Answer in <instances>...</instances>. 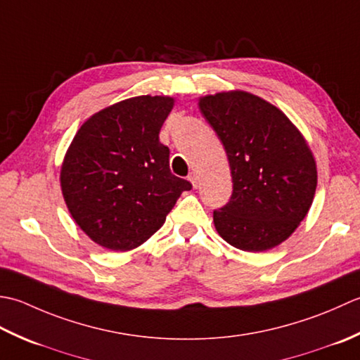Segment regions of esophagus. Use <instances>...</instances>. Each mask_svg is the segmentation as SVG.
<instances>
[{"label": "esophagus", "instance_id": "1", "mask_svg": "<svg viewBox=\"0 0 360 360\" xmlns=\"http://www.w3.org/2000/svg\"><path fill=\"white\" fill-rule=\"evenodd\" d=\"M188 179H189V181H191V183H193V186H194V188H197V181H199V175H197V172H195V171L189 172Z\"/></svg>", "mask_w": 360, "mask_h": 360}]
</instances>
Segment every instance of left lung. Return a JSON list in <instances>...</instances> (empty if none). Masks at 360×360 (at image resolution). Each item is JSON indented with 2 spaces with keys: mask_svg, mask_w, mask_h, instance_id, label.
<instances>
[{
  "mask_svg": "<svg viewBox=\"0 0 360 360\" xmlns=\"http://www.w3.org/2000/svg\"><path fill=\"white\" fill-rule=\"evenodd\" d=\"M200 112L229 157L233 193L212 219L230 245L264 252L306 217L317 169L304 138L281 110L245 91L200 99Z\"/></svg>",
  "mask_w": 360,
  "mask_h": 360,
  "instance_id": "1",
  "label": "left lung"
}]
</instances>
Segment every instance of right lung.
Listing matches in <instances>:
<instances>
[{"label":"right lung","mask_w":360,"mask_h":360,"mask_svg":"<svg viewBox=\"0 0 360 360\" xmlns=\"http://www.w3.org/2000/svg\"><path fill=\"white\" fill-rule=\"evenodd\" d=\"M174 99L138 96L82 124L65 157L60 183L72 219L115 252L141 245L193 185L169 169L160 130Z\"/></svg>","instance_id":"obj_1"}]
</instances>
